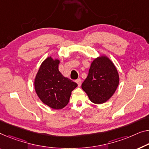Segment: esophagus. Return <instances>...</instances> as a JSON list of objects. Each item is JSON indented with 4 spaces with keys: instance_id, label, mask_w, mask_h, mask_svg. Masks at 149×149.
Returning <instances> with one entry per match:
<instances>
[{
    "instance_id": "esophagus-1",
    "label": "esophagus",
    "mask_w": 149,
    "mask_h": 149,
    "mask_svg": "<svg viewBox=\"0 0 149 149\" xmlns=\"http://www.w3.org/2000/svg\"><path fill=\"white\" fill-rule=\"evenodd\" d=\"M75 82H76V83L77 84V85H78L79 87V86H81V79L80 78L76 79V80H75Z\"/></svg>"
}]
</instances>
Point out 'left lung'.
I'll return each instance as SVG.
<instances>
[{"mask_svg": "<svg viewBox=\"0 0 149 149\" xmlns=\"http://www.w3.org/2000/svg\"><path fill=\"white\" fill-rule=\"evenodd\" d=\"M119 84V75L114 64L106 57H100L91 64L88 77L81 88L94 104H103L109 100Z\"/></svg>", "mask_w": 149, "mask_h": 149, "instance_id": "obj_1", "label": "left lung"}]
</instances>
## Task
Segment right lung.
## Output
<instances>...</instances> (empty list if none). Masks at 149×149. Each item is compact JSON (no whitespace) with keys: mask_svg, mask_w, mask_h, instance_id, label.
Instances as JSON below:
<instances>
[{"mask_svg":"<svg viewBox=\"0 0 149 149\" xmlns=\"http://www.w3.org/2000/svg\"><path fill=\"white\" fill-rule=\"evenodd\" d=\"M59 61L47 57L37 72L35 88L43 102L53 109H61L70 101L72 92L77 84L65 77L59 71Z\"/></svg>","mask_w":149,"mask_h":149,"instance_id":"add662e5","label":"right lung"}]
</instances>
